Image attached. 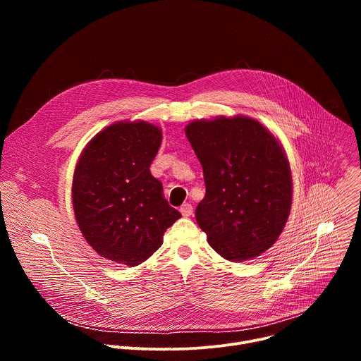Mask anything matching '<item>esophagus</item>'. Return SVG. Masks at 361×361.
Listing matches in <instances>:
<instances>
[{
	"label": "esophagus",
	"instance_id": "1",
	"mask_svg": "<svg viewBox=\"0 0 361 361\" xmlns=\"http://www.w3.org/2000/svg\"><path fill=\"white\" fill-rule=\"evenodd\" d=\"M180 212H181V214H183L184 217H190V216L192 214V205H191V204H183Z\"/></svg>",
	"mask_w": 361,
	"mask_h": 361
}]
</instances>
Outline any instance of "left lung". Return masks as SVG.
I'll return each instance as SVG.
<instances>
[{"instance_id": "left-lung-1", "label": "left lung", "mask_w": 361, "mask_h": 361, "mask_svg": "<svg viewBox=\"0 0 361 361\" xmlns=\"http://www.w3.org/2000/svg\"><path fill=\"white\" fill-rule=\"evenodd\" d=\"M185 135L201 163L205 195L195 220L226 260L245 262L269 250L291 209L290 164L279 140L257 120H194Z\"/></svg>"}]
</instances>
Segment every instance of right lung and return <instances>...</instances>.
<instances>
[{
	"instance_id": "right-lung-1",
	"label": "right lung",
	"mask_w": 361,
	"mask_h": 361,
	"mask_svg": "<svg viewBox=\"0 0 361 361\" xmlns=\"http://www.w3.org/2000/svg\"><path fill=\"white\" fill-rule=\"evenodd\" d=\"M161 140V130L147 121H120L81 152L73 180L74 214L87 243L107 260L141 264L181 217L149 173Z\"/></svg>"
}]
</instances>
